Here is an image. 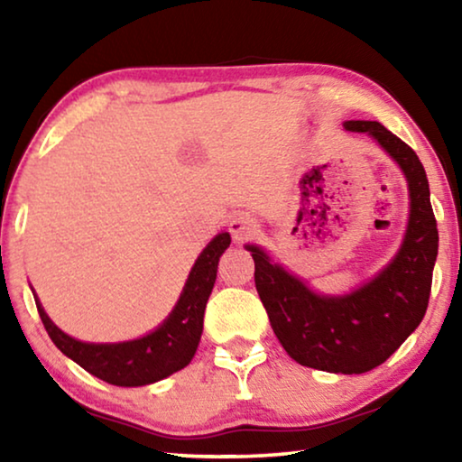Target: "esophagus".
<instances>
[{"label":"esophagus","instance_id":"34e87169","mask_svg":"<svg viewBox=\"0 0 462 462\" xmlns=\"http://www.w3.org/2000/svg\"><path fill=\"white\" fill-rule=\"evenodd\" d=\"M229 231L236 242H244V239L254 237V233L258 231V223L256 218L250 217V214L239 212L229 220Z\"/></svg>","mask_w":462,"mask_h":462}]
</instances>
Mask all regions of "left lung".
I'll use <instances>...</instances> for the list:
<instances>
[{
    "instance_id": "8db88e82",
    "label": "left lung",
    "mask_w": 462,
    "mask_h": 462,
    "mask_svg": "<svg viewBox=\"0 0 462 462\" xmlns=\"http://www.w3.org/2000/svg\"><path fill=\"white\" fill-rule=\"evenodd\" d=\"M345 128L374 136L408 179V231L393 263L356 292L319 296L271 263L261 248H245L254 258L258 296L288 356L307 368L362 374L387 362L425 318L438 258V223L425 168L412 147L378 122H346Z\"/></svg>"
}]
</instances>
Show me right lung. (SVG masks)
Here are the masks:
<instances>
[{"instance_id":"obj_1","label":"right lung","mask_w":462,"mask_h":462,"mask_svg":"<svg viewBox=\"0 0 462 462\" xmlns=\"http://www.w3.org/2000/svg\"><path fill=\"white\" fill-rule=\"evenodd\" d=\"M229 233H218L195 261L182 294L170 318L147 337L116 345L81 343L59 330L35 300L43 328L52 343L75 364L100 381L117 387H141L185 368L198 351L208 296L217 282L218 261L229 248Z\"/></svg>"}]
</instances>
